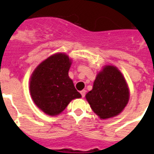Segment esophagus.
<instances>
[{"mask_svg":"<svg viewBox=\"0 0 154 154\" xmlns=\"http://www.w3.org/2000/svg\"><path fill=\"white\" fill-rule=\"evenodd\" d=\"M80 93H81V95H82V97L84 98V97H85V93H86V91L82 90L81 92H80Z\"/></svg>","mask_w":154,"mask_h":154,"instance_id":"34e87169","label":"esophagus"}]
</instances>
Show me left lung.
Listing matches in <instances>:
<instances>
[{
    "instance_id": "8db88e82",
    "label": "left lung",
    "mask_w": 154,
    "mask_h": 154,
    "mask_svg": "<svg viewBox=\"0 0 154 154\" xmlns=\"http://www.w3.org/2000/svg\"><path fill=\"white\" fill-rule=\"evenodd\" d=\"M85 98L100 119H109L119 115L126 107L130 91L120 71L113 65H106L98 73Z\"/></svg>"
}]
</instances>
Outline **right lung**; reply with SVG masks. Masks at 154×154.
<instances>
[{
	"label": "right lung",
	"instance_id": "1",
	"mask_svg": "<svg viewBox=\"0 0 154 154\" xmlns=\"http://www.w3.org/2000/svg\"><path fill=\"white\" fill-rule=\"evenodd\" d=\"M72 61L64 53H57L42 62L30 79V93L34 103L45 113L56 116L72 99L81 98L69 70Z\"/></svg>",
	"mask_w": 154,
	"mask_h": 154
}]
</instances>
